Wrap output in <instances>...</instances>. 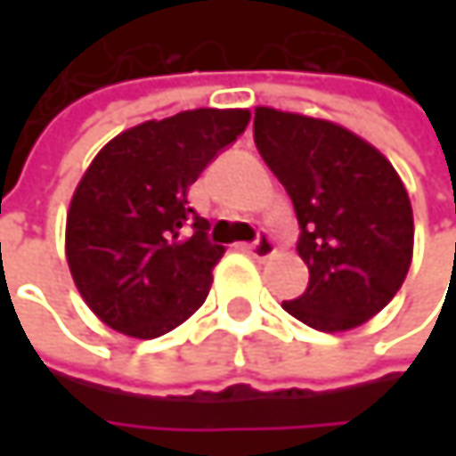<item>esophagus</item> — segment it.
Masks as SVG:
<instances>
[{"mask_svg":"<svg viewBox=\"0 0 456 456\" xmlns=\"http://www.w3.org/2000/svg\"><path fill=\"white\" fill-rule=\"evenodd\" d=\"M245 250H248V253H250V256H253L256 261H266V258H272V256H274V250H277V248H274L272 237L261 234V237H258L256 242H250V245H248Z\"/></svg>","mask_w":456,"mask_h":456,"instance_id":"obj_1","label":"esophagus"}]
</instances>
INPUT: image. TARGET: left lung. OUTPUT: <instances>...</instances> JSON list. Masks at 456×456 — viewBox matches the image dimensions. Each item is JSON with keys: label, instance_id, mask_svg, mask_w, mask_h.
I'll use <instances>...</instances> for the list:
<instances>
[{"label": "left lung", "instance_id": "obj_1", "mask_svg": "<svg viewBox=\"0 0 456 456\" xmlns=\"http://www.w3.org/2000/svg\"><path fill=\"white\" fill-rule=\"evenodd\" d=\"M261 158L288 190L298 224V256L309 288L282 309L319 332L364 324L407 280L414 219L391 160L340 124L256 108Z\"/></svg>", "mask_w": 456, "mask_h": 456}]
</instances>
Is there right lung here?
Wrapping results in <instances>:
<instances>
[{
    "label": "right lung",
    "mask_w": 456,
    "mask_h": 456,
    "mask_svg": "<svg viewBox=\"0 0 456 456\" xmlns=\"http://www.w3.org/2000/svg\"><path fill=\"white\" fill-rule=\"evenodd\" d=\"M250 121L245 108H195L113 137L84 171L65 219V258L86 306L116 332L150 340L192 317L222 245L187 190ZM192 221V238L181 229Z\"/></svg>",
    "instance_id": "add662e5"
}]
</instances>
